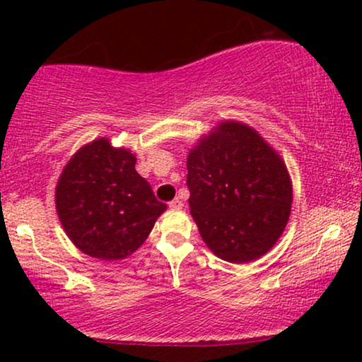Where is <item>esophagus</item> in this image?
Segmentation results:
<instances>
[{"mask_svg":"<svg viewBox=\"0 0 362 362\" xmlns=\"http://www.w3.org/2000/svg\"><path fill=\"white\" fill-rule=\"evenodd\" d=\"M170 207H171V209H181L182 201L180 199V197H175V199L170 202Z\"/></svg>","mask_w":362,"mask_h":362,"instance_id":"1","label":"esophagus"}]
</instances>
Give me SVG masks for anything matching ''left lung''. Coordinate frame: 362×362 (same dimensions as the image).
Listing matches in <instances>:
<instances>
[{
	"mask_svg": "<svg viewBox=\"0 0 362 362\" xmlns=\"http://www.w3.org/2000/svg\"><path fill=\"white\" fill-rule=\"evenodd\" d=\"M186 185L202 240L227 262L244 264L264 255L288 221V171L244 123H221L192 148Z\"/></svg>",
	"mask_w": 362,
	"mask_h": 362,
	"instance_id": "left-lung-1",
	"label": "left lung"
}]
</instances>
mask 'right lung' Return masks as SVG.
Segmentation results:
<instances>
[{
    "instance_id": "add662e5",
    "label": "right lung",
    "mask_w": 362,
    "mask_h": 362,
    "mask_svg": "<svg viewBox=\"0 0 362 362\" xmlns=\"http://www.w3.org/2000/svg\"><path fill=\"white\" fill-rule=\"evenodd\" d=\"M136 158L105 138L88 143L64 168L56 187L59 219L83 254L125 259L166 209L135 170Z\"/></svg>"
}]
</instances>
